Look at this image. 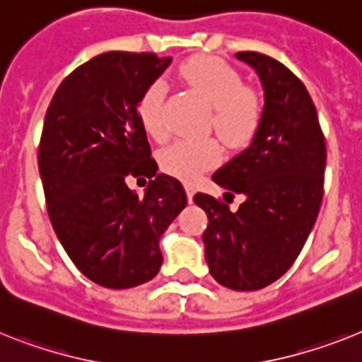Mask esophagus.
<instances>
[{"label": "esophagus", "mask_w": 362, "mask_h": 362, "mask_svg": "<svg viewBox=\"0 0 362 362\" xmlns=\"http://www.w3.org/2000/svg\"><path fill=\"white\" fill-rule=\"evenodd\" d=\"M186 195H187V200H193V193H195V187H193V184H186Z\"/></svg>", "instance_id": "obj_1"}]
</instances>
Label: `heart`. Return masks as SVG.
Wrapping results in <instances>:
<instances>
[{
	"mask_svg": "<svg viewBox=\"0 0 362 362\" xmlns=\"http://www.w3.org/2000/svg\"><path fill=\"white\" fill-rule=\"evenodd\" d=\"M182 78L214 106L211 124L218 136L232 147L248 144L259 127L263 103L257 92L243 86V77L235 68L215 57H195L180 68ZM165 86L156 81L139 97L138 115L145 132L163 144L171 136V129L163 114ZM223 148L215 138L180 139L163 148L160 167L167 175L180 180H195L218 162Z\"/></svg>",
	"mask_w": 362,
	"mask_h": 362,
	"instance_id": "heart-1",
	"label": "heart"
}]
</instances>
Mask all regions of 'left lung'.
I'll use <instances>...</instances> for the list:
<instances>
[{"mask_svg": "<svg viewBox=\"0 0 362 362\" xmlns=\"http://www.w3.org/2000/svg\"><path fill=\"white\" fill-rule=\"evenodd\" d=\"M235 57L257 71L265 106L250 147L211 178L245 202L230 211L206 193L193 200L208 215L202 239L211 276L228 289L257 291L291 269L315 226L326 139L311 95L289 68L256 51Z\"/></svg>", "mask_w": 362, "mask_h": 362, "instance_id": "obj_1", "label": "left lung"}]
</instances>
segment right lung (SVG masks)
Segmentation results:
<instances>
[{"instance_id":"add662e5","label":"right lung","mask_w":362,"mask_h":362,"mask_svg":"<svg viewBox=\"0 0 362 362\" xmlns=\"http://www.w3.org/2000/svg\"><path fill=\"white\" fill-rule=\"evenodd\" d=\"M171 59L108 51L73 69L45 112L38 169L64 250L108 289L145 284L162 267L160 235L186 208L180 180L156 175L138 103ZM130 177H151L144 197Z\"/></svg>"}]
</instances>
